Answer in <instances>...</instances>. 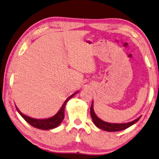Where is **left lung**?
Instances as JSON below:
<instances>
[{
    "instance_id": "8db88e82",
    "label": "left lung",
    "mask_w": 159,
    "mask_h": 159,
    "mask_svg": "<svg viewBox=\"0 0 159 159\" xmlns=\"http://www.w3.org/2000/svg\"><path fill=\"white\" fill-rule=\"evenodd\" d=\"M94 102L92 101V106L90 108V115L93 121L94 124L95 126H97L98 128L103 130V131H109V132H115V131H122V130H125L127 129L130 126H132L133 125L136 123L138 120H140L141 116L138 117L137 119L131 121V122H126V123H110L105 122L102 120H101L100 118L97 116L96 113L94 112Z\"/></svg>"
}]
</instances>
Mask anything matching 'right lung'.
<instances>
[{"label":"right lung","instance_id":"add662e5","mask_svg":"<svg viewBox=\"0 0 159 159\" xmlns=\"http://www.w3.org/2000/svg\"><path fill=\"white\" fill-rule=\"evenodd\" d=\"M78 92H79V91H76L75 93L72 94L71 96L69 97L65 101L64 103H63L62 106H61V108H60V110L57 111V113L56 115H54L53 116H52L51 117L48 118H44V119H36V118H33L29 116H27V115H24V113L19 111V108H17V106H16V108L18 111L20 115L24 118V119L26 121V122L30 124L31 126H34L37 129H42V130H50V129H55L60 124L62 123L63 119L65 117V105L67 102L70 99H71L75 94H77Z\"/></svg>","mask_w":159,"mask_h":159}]
</instances>
